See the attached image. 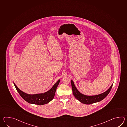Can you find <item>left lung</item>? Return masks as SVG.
I'll return each instance as SVG.
<instances>
[{
    "label": "left lung",
    "mask_w": 127,
    "mask_h": 127,
    "mask_svg": "<svg viewBox=\"0 0 127 127\" xmlns=\"http://www.w3.org/2000/svg\"><path fill=\"white\" fill-rule=\"evenodd\" d=\"M71 83L74 96L81 102L85 104H93L94 103L101 101L102 100L104 99L110 93L113 85H112L109 88L103 93L94 96H87L79 92V91L77 89L76 87H75L72 80H71Z\"/></svg>",
    "instance_id": "left-lung-1"
}]
</instances>
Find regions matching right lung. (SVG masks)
I'll use <instances>...</instances> for the list:
<instances>
[{
  "label": "right lung",
  "mask_w": 127,
  "mask_h": 127,
  "mask_svg": "<svg viewBox=\"0 0 127 127\" xmlns=\"http://www.w3.org/2000/svg\"><path fill=\"white\" fill-rule=\"evenodd\" d=\"M60 82V80H59L53 86L50 90L45 93L36 94H28L25 93L19 89L14 83V84L17 92L26 101L31 104L42 105L48 103L54 98L56 93V91L57 86L59 84Z\"/></svg>",
  "instance_id": "obj_1"
}]
</instances>
